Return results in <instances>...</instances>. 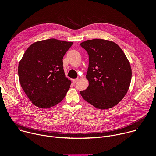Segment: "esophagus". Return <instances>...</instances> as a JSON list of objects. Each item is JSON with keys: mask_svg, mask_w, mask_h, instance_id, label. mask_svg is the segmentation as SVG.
Listing matches in <instances>:
<instances>
[{"mask_svg": "<svg viewBox=\"0 0 156 156\" xmlns=\"http://www.w3.org/2000/svg\"><path fill=\"white\" fill-rule=\"evenodd\" d=\"M78 80V78H77V79H73L72 80V83H75Z\"/></svg>", "mask_w": 156, "mask_h": 156, "instance_id": "1", "label": "esophagus"}]
</instances>
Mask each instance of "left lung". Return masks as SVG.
Masks as SVG:
<instances>
[{"instance_id": "8db88e82", "label": "left lung", "mask_w": 156, "mask_h": 156, "mask_svg": "<svg viewBox=\"0 0 156 156\" xmlns=\"http://www.w3.org/2000/svg\"><path fill=\"white\" fill-rule=\"evenodd\" d=\"M89 55L86 78L89 86L80 91L83 98L96 108L116 105L126 95L131 80V68L122 49L111 41L87 40L80 44Z\"/></svg>"}]
</instances>
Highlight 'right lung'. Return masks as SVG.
Listing matches in <instances>:
<instances>
[{"label": "right lung", "mask_w": 156, "mask_h": 156, "mask_svg": "<svg viewBox=\"0 0 156 156\" xmlns=\"http://www.w3.org/2000/svg\"><path fill=\"white\" fill-rule=\"evenodd\" d=\"M72 42L48 39L33 43L18 64L21 86L36 106L48 108L60 102L71 81L65 77L63 57Z\"/></svg>", "instance_id": "obj_1"}]
</instances>
